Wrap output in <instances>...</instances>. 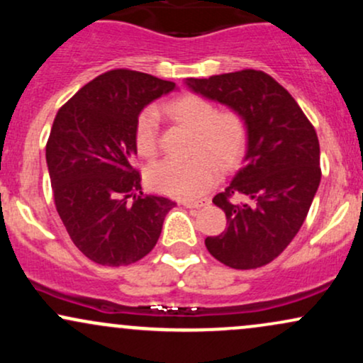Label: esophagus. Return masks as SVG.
I'll use <instances>...</instances> for the list:
<instances>
[{"label": "esophagus", "mask_w": 363, "mask_h": 363, "mask_svg": "<svg viewBox=\"0 0 363 363\" xmlns=\"http://www.w3.org/2000/svg\"><path fill=\"white\" fill-rule=\"evenodd\" d=\"M208 199H198V201H184L182 205L186 208H201V206H206L208 205Z\"/></svg>", "instance_id": "34e87169"}]
</instances>
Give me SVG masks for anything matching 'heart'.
I'll return each instance as SVG.
<instances>
[{
    "label": "heart",
    "mask_w": 363,
    "mask_h": 363,
    "mask_svg": "<svg viewBox=\"0 0 363 363\" xmlns=\"http://www.w3.org/2000/svg\"><path fill=\"white\" fill-rule=\"evenodd\" d=\"M165 112L176 123L193 131L187 160H167L150 169L148 182L153 189L179 199H196L215 184L223 170L235 167L247 150L249 128L235 109L216 111V106L198 94H184L170 101ZM157 112L147 107L135 123V145L140 157L158 153Z\"/></svg>",
    "instance_id": "1"
}]
</instances>
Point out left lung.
I'll return each mask as SVG.
<instances>
[{"label":"left lung","instance_id":"left-lung-1","mask_svg":"<svg viewBox=\"0 0 363 363\" xmlns=\"http://www.w3.org/2000/svg\"><path fill=\"white\" fill-rule=\"evenodd\" d=\"M187 85L247 121L245 164L213 198L227 228L208 252L234 269L272 262L301 230L320 182L319 140L289 90L259 69L191 78Z\"/></svg>","mask_w":363,"mask_h":363}]
</instances>
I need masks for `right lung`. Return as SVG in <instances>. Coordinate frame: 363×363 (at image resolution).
Returning <instances> with one entry per match:
<instances>
[{"label":"right lung","instance_id":"1","mask_svg":"<svg viewBox=\"0 0 363 363\" xmlns=\"http://www.w3.org/2000/svg\"><path fill=\"white\" fill-rule=\"evenodd\" d=\"M176 83L118 68L82 86L54 118L45 145L54 205L90 261L128 266L155 247L176 203L141 193L135 123Z\"/></svg>","mask_w":363,"mask_h":363}]
</instances>
